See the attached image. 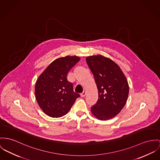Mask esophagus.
Listing matches in <instances>:
<instances>
[{
  "instance_id": "1",
  "label": "esophagus",
  "mask_w": 160,
  "mask_h": 160,
  "mask_svg": "<svg viewBox=\"0 0 160 160\" xmlns=\"http://www.w3.org/2000/svg\"><path fill=\"white\" fill-rule=\"evenodd\" d=\"M86 92L85 91H83V92H82V93H81V97H82V98H84L85 96H86Z\"/></svg>"
}]
</instances>
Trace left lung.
Listing matches in <instances>:
<instances>
[{
	"instance_id": "8db88e82",
	"label": "left lung",
	"mask_w": 160,
	"mask_h": 160,
	"mask_svg": "<svg viewBox=\"0 0 160 160\" xmlns=\"http://www.w3.org/2000/svg\"><path fill=\"white\" fill-rule=\"evenodd\" d=\"M98 89V102L91 111L98 119L106 121L120 112L129 93L127 78L119 66L102 55L86 57Z\"/></svg>"
}]
</instances>
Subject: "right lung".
I'll return each mask as SVG.
<instances>
[{
	"instance_id": "right-lung-1",
	"label": "right lung",
	"mask_w": 160,
	"mask_h": 160,
	"mask_svg": "<svg viewBox=\"0 0 160 160\" xmlns=\"http://www.w3.org/2000/svg\"><path fill=\"white\" fill-rule=\"evenodd\" d=\"M80 58L66 56L56 59L39 75L35 84V98L42 111L52 118H60L71 110L80 96L67 78L71 68Z\"/></svg>"
}]
</instances>
